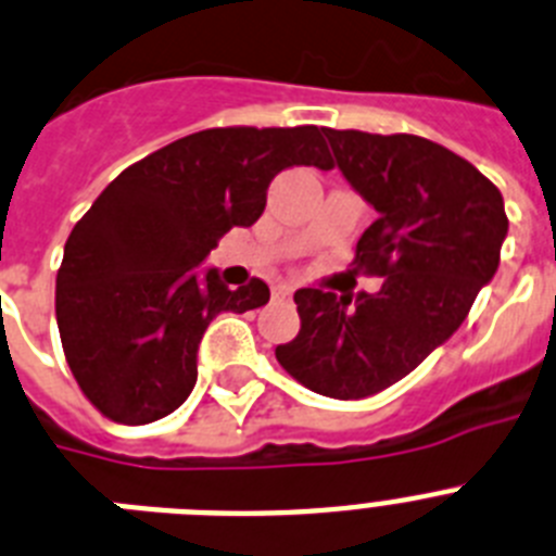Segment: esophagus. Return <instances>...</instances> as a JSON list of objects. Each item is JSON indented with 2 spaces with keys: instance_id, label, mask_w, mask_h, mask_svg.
I'll use <instances>...</instances> for the list:
<instances>
[{
  "instance_id": "obj_1",
  "label": "esophagus",
  "mask_w": 556,
  "mask_h": 556,
  "mask_svg": "<svg viewBox=\"0 0 556 556\" xmlns=\"http://www.w3.org/2000/svg\"><path fill=\"white\" fill-rule=\"evenodd\" d=\"M289 295H292V287H287V283H278V287H273L275 301H287Z\"/></svg>"
}]
</instances>
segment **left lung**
I'll return each mask as SVG.
<instances>
[{
	"mask_svg": "<svg viewBox=\"0 0 556 556\" xmlns=\"http://www.w3.org/2000/svg\"><path fill=\"white\" fill-rule=\"evenodd\" d=\"M345 182L377 211L357 264L379 275L368 295L295 292L301 331L275 349L309 391L365 400L447 343L495 278L509 230L504 197L464 156L416 135L324 129Z\"/></svg>",
	"mask_w": 556,
	"mask_h": 556,
	"instance_id": "8db88e82",
	"label": "left lung"
}]
</instances>
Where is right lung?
<instances>
[{"label":"right lung","mask_w":556,"mask_h":556,"mask_svg":"<svg viewBox=\"0 0 556 556\" xmlns=\"http://www.w3.org/2000/svg\"><path fill=\"white\" fill-rule=\"evenodd\" d=\"M324 131L205 129L174 140L103 188L73 227L55 278L70 371L103 416L149 425L197 386V351L222 312L258 309L269 287L239 289L202 269L230 227H250L292 165L331 168Z\"/></svg>","instance_id":"1"}]
</instances>
